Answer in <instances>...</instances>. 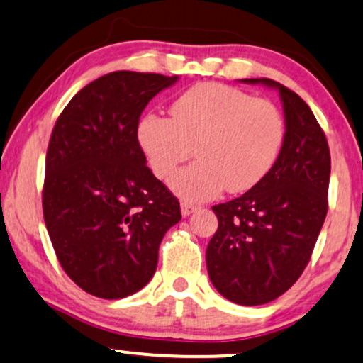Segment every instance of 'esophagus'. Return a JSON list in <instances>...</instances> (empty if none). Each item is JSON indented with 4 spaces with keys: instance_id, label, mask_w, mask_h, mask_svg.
<instances>
[{
    "instance_id": "1",
    "label": "esophagus",
    "mask_w": 363,
    "mask_h": 363,
    "mask_svg": "<svg viewBox=\"0 0 363 363\" xmlns=\"http://www.w3.org/2000/svg\"><path fill=\"white\" fill-rule=\"evenodd\" d=\"M196 209H198V206H194V204L191 203H181V213L182 216H189L191 213H194Z\"/></svg>"
}]
</instances>
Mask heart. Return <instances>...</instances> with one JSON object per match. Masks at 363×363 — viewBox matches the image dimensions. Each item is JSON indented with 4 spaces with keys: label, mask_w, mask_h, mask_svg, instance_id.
I'll list each match as a JSON object with an SVG mask.
<instances>
[{
    "label": "heart",
    "mask_w": 363,
    "mask_h": 363,
    "mask_svg": "<svg viewBox=\"0 0 363 363\" xmlns=\"http://www.w3.org/2000/svg\"><path fill=\"white\" fill-rule=\"evenodd\" d=\"M138 143L152 172L167 177L193 155L198 162L169 179L172 193L187 201H206L221 191L243 193L267 176L284 140L281 113L265 99L237 87L203 82L179 96L170 120L145 115Z\"/></svg>",
    "instance_id": "heart-1"
}]
</instances>
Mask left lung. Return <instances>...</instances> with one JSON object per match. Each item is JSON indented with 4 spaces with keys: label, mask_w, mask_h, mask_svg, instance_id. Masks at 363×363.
Wrapping results in <instances>:
<instances>
[{
    "label": "left lung",
    "mask_w": 363,
    "mask_h": 363,
    "mask_svg": "<svg viewBox=\"0 0 363 363\" xmlns=\"http://www.w3.org/2000/svg\"><path fill=\"white\" fill-rule=\"evenodd\" d=\"M276 89L284 140L257 186L216 204L218 230L206 248L208 276L223 298L259 306L284 294L308 265L328 211L330 148L311 108L272 79H242Z\"/></svg>",
    "instance_id": "left-lung-1"
}]
</instances>
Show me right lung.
Returning <instances> with one entry per match:
<instances>
[{"label":"right lung","instance_id":"1","mask_svg":"<svg viewBox=\"0 0 363 363\" xmlns=\"http://www.w3.org/2000/svg\"><path fill=\"white\" fill-rule=\"evenodd\" d=\"M179 76L116 71L69 101L52 132L43 220L60 265L82 291L121 299L147 286L179 201L147 167L137 130Z\"/></svg>","mask_w":363,"mask_h":363}]
</instances>
